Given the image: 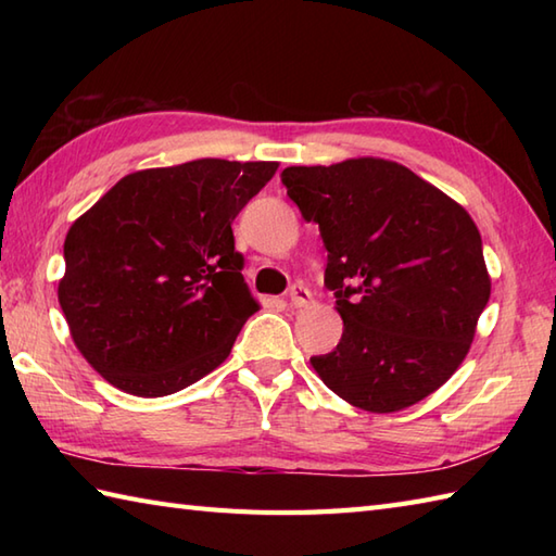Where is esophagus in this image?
Returning <instances> with one entry per match:
<instances>
[{
  "label": "esophagus",
  "instance_id": "esophagus-1",
  "mask_svg": "<svg viewBox=\"0 0 556 556\" xmlns=\"http://www.w3.org/2000/svg\"><path fill=\"white\" fill-rule=\"evenodd\" d=\"M289 303L293 305V308H305V305H311V301H313V296H311V291L305 289L303 285H293L291 289H289Z\"/></svg>",
  "mask_w": 556,
  "mask_h": 556
}]
</instances>
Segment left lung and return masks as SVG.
Instances as JSON below:
<instances>
[{"label": "left lung", "instance_id": "1", "mask_svg": "<svg viewBox=\"0 0 556 556\" xmlns=\"http://www.w3.org/2000/svg\"><path fill=\"white\" fill-rule=\"evenodd\" d=\"M287 195L327 248L325 285L344 332L313 356L351 406L394 413L440 389L464 363L490 275L476 222L404 164L356 157L287 167Z\"/></svg>", "mask_w": 556, "mask_h": 556}]
</instances>
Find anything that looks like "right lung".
Wrapping results in <instances>:
<instances>
[{
    "label": "right lung",
    "instance_id": "1",
    "mask_svg": "<svg viewBox=\"0 0 556 556\" xmlns=\"http://www.w3.org/2000/svg\"><path fill=\"white\" fill-rule=\"evenodd\" d=\"M277 167L205 157L134 172L71 224L56 296L110 384L167 396L229 356L257 311L231 222Z\"/></svg>",
    "mask_w": 556,
    "mask_h": 556
}]
</instances>
